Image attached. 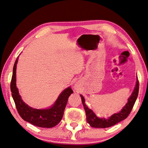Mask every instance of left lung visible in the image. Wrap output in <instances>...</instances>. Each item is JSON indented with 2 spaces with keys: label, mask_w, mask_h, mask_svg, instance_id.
<instances>
[{
  "label": "left lung",
  "mask_w": 148,
  "mask_h": 148,
  "mask_svg": "<svg viewBox=\"0 0 148 148\" xmlns=\"http://www.w3.org/2000/svg\"><path fill=\"white\" fill-rule=\"evenodd\" d=\"M139 92V82L137 77V81L134 90H133L131 95L128 99L127 103L124 106L121 110L117 113H115L109 117H97L93 110L90 109L88 106L86 105L85 100L83 95H80L82 99L83 106L85 110L86 121L92 127L95 128H107L111 127L115 124H117L122 121L124 120L130 114L131 110L134 106Z\"/></svg>",
  "instance_id": "8db88e82"
}]
</instances>
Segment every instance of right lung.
Instances as JSON below:
<instances>
[{
  "label": "right lung",
  "mask_w": 148,
  "mask_h": 148,
  "mask_svg": "<svg viewBox=\"0 0 148 148\" xmlns=\"http://www.w3.org/2000/svg\"><path fill=\"white\" fill-rule=\"evenodd\" d=\"M19 56L14 63L10 82V90L18 113L25 121L38 127L44 128L55 127L62 119L68 97L73 93V90L70 86L64 89L60 93L55 102L46 109H37L29 106L22 100L16 86V67Z\"/></svg>",
  "instance_id": "1"
}]
</instances>
